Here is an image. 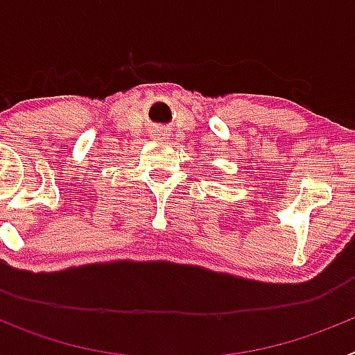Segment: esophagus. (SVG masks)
Segmentation results:
<instances>
[{"label": "esophagus", "mask_w": 355, "mask_h": 355, "mask_svg": "<svg viewBox=\"0 0 355 355\" xmlns=\"http://www.w3.org/2000/svg\"><path fill=\"white\" fill-rule=\"evenodd\" d=\"M150 139L156 140V142H163V140L168 139V135L163 128H155V130L150 131Z\"/></svg>", "instance_id": "1"}]
</instances>
